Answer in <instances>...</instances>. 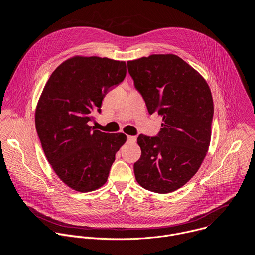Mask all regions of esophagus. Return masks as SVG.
I'll use <instances>...</instances> for the list:
<instances>
[{"label": "esophagus", "mask_w": 255, "mask_h": 255, "mask_svg": "<svg viewBox=\"0 0 255 255\" xmlns=\"http://www.w3.org/2000/svg\"><path fill=\"white\" fill-rule=\"evenodd\" d=\"M136 141V136H127V142L134 143Z\"/></svg>", "instance_id": "obj_1"}]
</instances>
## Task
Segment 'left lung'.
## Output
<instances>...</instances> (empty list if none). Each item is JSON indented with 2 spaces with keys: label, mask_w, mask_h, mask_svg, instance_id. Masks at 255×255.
<instances>
[{
  "label": "left lung",
  "mask_w": 255,
  "mask_h": 255,
  "mask_svg": "<svg viewBox=\"0 0 255 255\" xmlns=\"http://www.w3.org/2000/svg\"><path fill=\"white\" fill-rule=\"evenodd\" d=\"M134 87L148 113L162 117L160 131L137 138L141 156L134 163L138 184L167 194L196 174L209 148L214 115L210 88L197 70L174 54L128 61Z\"/></svg>",
  "instance_id": "1"
}]
</instances>
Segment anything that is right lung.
Listing matches in <instances>:
<instances>
[{
	"label": "right lung",
	"instance_id": "1",
	"mask_svg": "<svg viewBox=\"0 0 255 255\" xmlns=\"http://www.w3.org/2000/svg\"><path fill=\"white\" fill-rule=\"evenodd\" d=\"M126 72L125 61L76 56L61 63L44 87L36 109V130L53 170L75 191L102 187L126 142L123 133H105L89 125Z\"/></svg>",
	"mask_w": 255,
	"mask_h": 255
}]
</instances>
